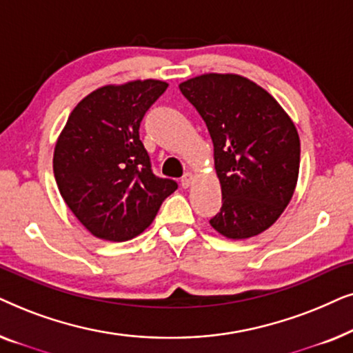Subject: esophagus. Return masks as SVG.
<instances>
[{
  "label": "esophagus",
  "mask_w": 353,
  "mask_h": 353,
  "mask_svg": "<svg viewBox=\"0 0 353 353\" xmlns=\"http://www.w3.org/2000/svg\"><path fill=\"white\" fill-rule=\"evenodd\" d=\"M192 180H194V176H192V173H185V175H183V178H181V186L183 188H190L191 185H192Z\"/></svg>",
  "instance_id": "34e87169"
}]
</instances>
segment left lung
I'll list each match as a JSON object with an SVG mask.
<instances>
[{"label":"left lung","mask_w":353,"mask_h":353,"mask_svg":"<svg viewBox=\"0 0 353 353\" xmlns=\"http://www.w3.org/2000/svg\"><path fill=\"white\" fill-rule=\"evenodd\" d=\"M180 91L197 109L214 143L221 209L210 226L228 239L268 230L297 186L301 139L281 104L238 74H202Z\"/></svg>","instance_id":"8db88e82"}]
</instances>
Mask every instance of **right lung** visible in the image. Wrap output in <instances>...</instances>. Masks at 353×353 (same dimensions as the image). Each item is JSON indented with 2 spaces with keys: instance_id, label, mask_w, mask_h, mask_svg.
Listing matches in <instances>:
<instances>
[{
  "instance_id": "right-lung-1",
  "label": "right lung",
  "mask_w": 353,
  "mask_h": 353,
  "mask_svg": "<svg viewBox=\"0 0 353 353\" xmlns=\"http://www.w3.org/2000/svg\"><path fill=\"white\" fill-rule=\"evenodd\" d=\"M168 83L156 79L104 85L85 96L57 137L52 156L62 199L96 238L133 239L176 190L159 178L139 139V123Z\"/></svg>"
}]
</instances>
